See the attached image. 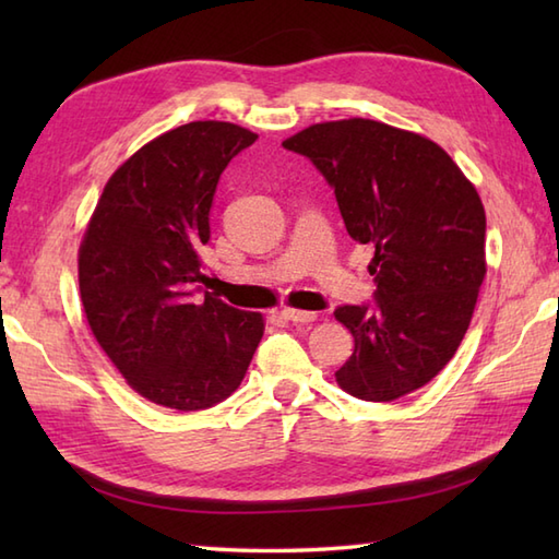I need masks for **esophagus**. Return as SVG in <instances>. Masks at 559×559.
Here are the masks:
<instances>
[{
    "mask_svg": "<svg viewBox=\"0 0 559 559\" xmlns=\"http://www.w3.org/2000/svg\"><path fill=\"white\" fill-rule=\"evenodd\" d=\"M283 317L288 319V322L293 324H312L317 319V312H305V310H290V307H286L283 310Z\"/></svg>",
    "mask_w": 559,
    "mask_h": 559,
    "instance_id": "esophagus-1",
    "label": "esophagus"
}]
</instances>
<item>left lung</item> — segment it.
<instances>
[{"mask_svg":"<svg viewBox=\"0 0 559 559\" xmlns=\"http://www.w3.org/2000/svg\"><path fill=\"white\" fill-rule=\"evenodd\" d=\"M334 189L355 242L372 245V305L334 312L355 338L336 382L362 401L425 386L454 358L485 278V209L444 148L374 120L324 122L283 141Z\"/></svg>","mask_w":559,"mask_h":559,"instance_id":"8db88e82","label":"left lung"}]
</instances>
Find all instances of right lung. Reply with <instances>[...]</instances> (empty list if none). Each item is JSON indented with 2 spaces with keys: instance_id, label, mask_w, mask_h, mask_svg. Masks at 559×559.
<instances>
[{
  "instance_id": "obj_1",
  "label": "right lung",
  "mask_w": 559,
  "mask_h": 559,
  "mask_svg": "<svg viewBox=\"0 0 559 559\" xmlns=\"http://www.w3.org/2000/svg\"><path fill=\"white\" fill-rule=\"evenodd\" d=\"M257 134L189 122L115 170L79 249V290L93 336L136 394L204 411L240 386L264 336L259 312L201 296L199 247L223 170Z\"/></svg>"
}]
</instances>
